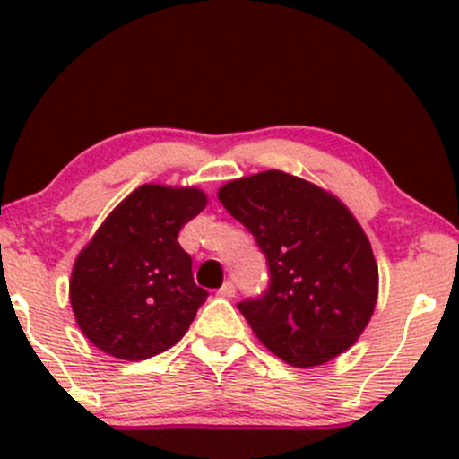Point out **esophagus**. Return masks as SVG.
Returning <instances> with one entry per match:
<instances>
[{"label":"esophagus","instance_id":"esophagus-1","mask_svg":"<svg viewBox=\"0 0 459 459\" xmlns=\"http://www.w3.org/2000/svg\"><path fill=\"white\" fill-rule=\"evenodd\" d=\"M218 296L220 298H226V299L235 298V284L233 282H224L222 287L218 289Z\"/></svg>","mask_w":459,"mask_h":459}]
</instances>
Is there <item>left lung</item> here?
Returning <instances> with one entry per match:
<instances>
[{
  "label": "left lung",
  "instance_id": "obj_1",
  "mask_svg": "<svg viewBox=\"0 0 459 459\" xmlns=\"http://www.w3.org/2000/svg\"><path fill=\"white\" fill-rule=\"evenodd\" d=\"M218 198L270 267V289L237 304L261 343L299 368L350 350L377 302L376 256L350 209L282 170L229 181Z\"/></svg>",
  "mask_w": 459,
  "mask_h": 459
}]
</instances>
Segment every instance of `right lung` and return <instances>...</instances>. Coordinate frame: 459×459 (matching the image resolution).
I'll return each instance as SVG.
<instances>
[{"label":"right lung","instance_id":"right-lung-1","mask_svg":"<svg viewBox=\"0 0 459 459\" xmlns=\"http://www.w3.org/2000/svg\"><path fill=\"white\" fill-rule=\"evenodd\" d=\"M207 207L198 187L146 183L131 192L77 255L71 307L94 347L123 360L170 350L209 293L194 282L178 230Z\"/></svg>","mask_w":459,"mask_h":459}]
</instances>
